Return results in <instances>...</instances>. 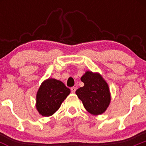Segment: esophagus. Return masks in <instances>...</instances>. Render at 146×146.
Returning <instances> with one entry per match:
<instances>
[{
	"instance_id": "esophagus-1",
	"label": "esophagus",
	"mask_w": 146,
	"mask_h": 146,
	"mask_svg": "<svg viewBox=\"0 0 146 146\" xmlns=\"http://www.w3.org/2000/svg\"><path fill=\"white\" fill-rule=\"evenodd\" d=\"M71 91H72V93H75L76 88L75 87H72V88H71Z\"/></svg>"
}]
</instances>
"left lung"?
Listing matches in <instances>:
<instances>
[{
  "instance_id": "1",
  "label": "left lung",
  "mask_w": 146,
  "mask_h": 146,
  "mask_svg": "<svg viewBox=\"0 0 146 146\" xmlns=\"http://www.w3.org/2000/svg\"><path fill=\"white\" fill-rule=\"evenodd\" d=\"M84 86L78 88L76 94L89 113L98 115L106 111L111 101L107 82L98 72L87 71L81 77Z\"/></svg>"
}]
</instances>
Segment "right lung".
<instances>
[{
	"instance_id": "add662e5",
	"label": "right lung",
	"mask_w": 146,
	"mask_h": 146,
	"mask_svg": "<svg viewBox=\"0 0 146 146\" xmlns=\"http://www.w3.org/2000/svg\"><path fill=\"white\" fill-rule=\"evenodd\" d=\"M70 92L61 81L54 78L45 80L36 94V108L38 113L45 117L53 115Z\"/></svg>"
}]
</instances>
